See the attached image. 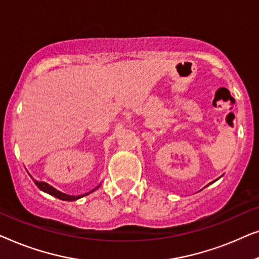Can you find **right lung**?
<instances>
[{
  "label": "right lung",
  "instance_id": "right-lung-1",
  "mask_svg": "<svg viewBox=\"0 0 259 259\" xmlns=\"http://www.w3.org/2000/svg\"><path fill=\"white\" fill-rule=\"evenodd\" d=\"M34 180V179H33ZM34 183H35V185H36L38 189H40L41 191H44V192H46V193H49V194H52V196H54V197H56V198H59V199H61V200H68V201H73V200H76V199H79V198H81V197H84V196H87V194H90V193H92L93 192V191H95L98 189H94V190H92L91 192H88V193H84V194H80V196H69V194H66V193H62V192H60V191H58L56 189H54V187L53 186H51V185H48L47 183H45V182H37V180H34Z\"/></svg>",
  "mask_w": 259,
  "mask_h": 259
}]
</instances>
